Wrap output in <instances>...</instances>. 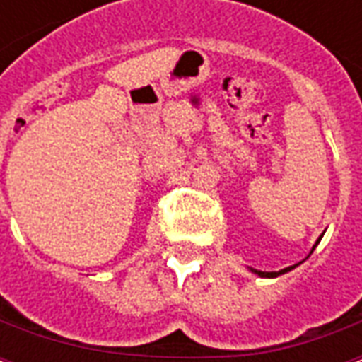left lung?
Returning a JSON list of instances; mask_svg holds the SVG:
<instances>
[{
	"label": "left lung",
	"instance_id": "left-lung-1",
	"mask_svg": "<svg viewBox=\"0 0 362 362\" xmlns=\"http://www.w3.org/2000/svg\"><path fill=\"white\" fill-rule=\"evenodd\" d=\"M318 244V243H316ZM293 269V266L291 267H285V269H281V272H258V269H252L254 273H258L259 277H277V275H281V273H285V272H291Z\"/></svg>",
	"mask_w": 362,
	"mask_h": 362
}]
</instances>
